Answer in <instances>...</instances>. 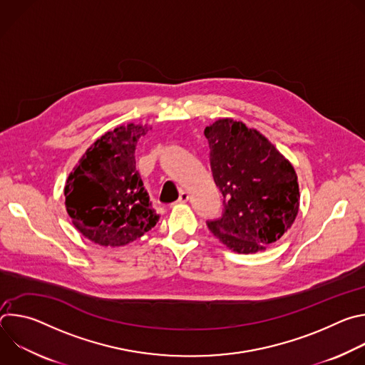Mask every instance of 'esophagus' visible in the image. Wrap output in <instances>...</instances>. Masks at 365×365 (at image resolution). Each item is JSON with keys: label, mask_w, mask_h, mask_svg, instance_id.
Instances as JSON below:
<instances>
[{"label": "esophagus", "mask_w": 365, "mask_h": 365, "mask_svg": "<svg viewBox=\"0 0 365 365\" xmlns=\"http://www.w3.org/2000/svg\"><path fill=\"white\" fill-rule=\"evenodd\" d=\"M187 199H189V195H187V192L182 190V192H180V195H179L178 203H185V202H187Z\"/></svg>", "instance_id": "esophagus-1"}]
</instances>
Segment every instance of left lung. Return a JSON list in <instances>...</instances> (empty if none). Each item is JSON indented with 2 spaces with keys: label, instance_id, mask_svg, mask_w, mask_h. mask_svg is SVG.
Listing matches in <instances>:
<instances>
[{
  "label": "left lung",
  "instance_id": "obj_1",
  "mask_svg": "<svg viewBox=\"0 0 365 365\" xmlns=\"http://www.w3.org/2000/svg\"><path fill=\"white\" fill-rule=\"evenodd\" d=\"M224 210L207 228L240 254L263 251L294 222L299 185L293 166L254 128L222 118L205 128Z\"/></svg>",
  "mask_w": 365,
  "mask_h": 365
}]
</instances>
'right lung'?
I'll list each match as a JSON object with an SVG mask.
<instances>
[{
    "label": "right lung",
    "instance_id": "add662e5",
    "mask_svg": "<svg viewBox=\"0 0 365 365\" xmlns=\"http://www.w3.org/2000/svg\"><path fill=\"white\" fill-rule=\"evenodd\" d=\"M147 131L145 125L127 124L106 133L68 178L66 211L76 230L95 244L125 245L160 218L135 169V147Z\"/></svg>",
    "mask_w": 365,
    "mask_h": 365
}]
</instances>
